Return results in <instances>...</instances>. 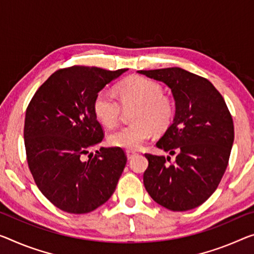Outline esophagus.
Wrapping results in <instances>:
<instances>
[{"label":"esophagus","instance_id":"esophagus-1","mask_svg":"<svg viewBox=\"0 0 254 254\" xmlns=\"http://www.w3.org/2000/svg\"><path fill=\"white\" fill-rule=\"evenodd\" d=\"M126 154H127V158L130 160L131 158H134V157H135V155H136V154H137V153H136V152H135V151H130V150H129V151H127V152H126Z\"/></svg>","mask_w":254,"mask_h":254}]
</instances>
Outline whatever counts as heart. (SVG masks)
I'll return each instance as SVG.
<instances>
[{"instance_id": "obj_1", "label": "heart", "mask_w": 254, "mask_h": 254, "mask_svg": "<svg viewBox=\"0 0 254 254\" xmlns=\"http://www.w3.org/2000/svg\"><path fill=\"white\" fill-rule=\"evenodd\" d=\"M120 102L125 109L135 108L129 126L119 128L108 136L111 146L125 150H137L149 139L154 130H166L173 123L175 103L163 95L161 85L149 78L132 76L120 84ZM93 111L104 127L111 128L118 123L122 105L109 89H102L95 95Z\"/></svg>"}]
</instances>
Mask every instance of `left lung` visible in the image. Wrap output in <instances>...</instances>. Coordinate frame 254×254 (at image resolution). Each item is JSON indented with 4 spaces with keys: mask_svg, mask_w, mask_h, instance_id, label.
Returning a JSON list of instances; mask_svg holds the SVG:
<instances>
[{
    "mask_svg": "<svg viewBox=\"0 0 254 254\" xmlns=\"http://www.w3.org/2000/svg\"><path fill=\"white\" fill-rule=\"evenodd\" d=\"M162 81L175 100L173 124L157 146L170 157L145 154L144 186L158 204L186 211L205 202L217 190L228 165L234 125L227 105L208 79L177 67L138 70Z\"/></svg>",
    "mask_w": 254,
    "mask_h": 254,
    "instance_id": "8db88e82",
    "label": "left lung"
}]
</instances>
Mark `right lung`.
Returning <instances> with one entry per match:
<instances>
[{
    "instance_id": "add662e5",
    "label": "right lung",
    "mask_w": 254,
    "mask_h": 254,
    "mask_svg": "<svg viewBox=\"0 0 254 254\" xmlns=\"http://www.w3.org/2000/svg\"><path fill=\"white\" fill-rule=\"evenodd\" d=\"M128 69L110 71L73 65L60 69L35 93L27 108V161L43 195L69 213H87L114 194L126 166L120 147L89 150L103 139L93 111L95 95Z\"/></svg>"
}]
</instances>
